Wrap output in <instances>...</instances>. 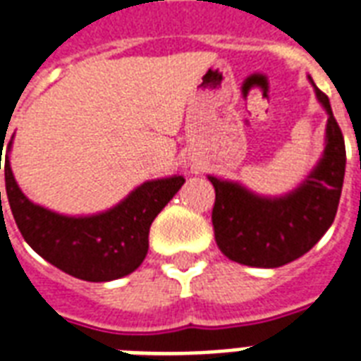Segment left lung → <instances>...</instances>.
<instances>
[{
	"instance_id": "1",
	"label": "left lung",
	"mask_w": 361,
	"mask_h": 361,
	"mask_svg": "<svg viewBox=\"0 0 361 361\" xmlns=\"http://www.w3.org/2000/svg\"><path fill=\"white\" fill-rule=\"evenodd\" d=\"M310 82L327 113L325 149L298 188L281 197H264L239 181L208 176L216 191V245L233 262L252 268L285 266L306 255L335 220L346 168L344 137L329 97L317 90L314 80Z\"/></svg>"
}]
</instances>
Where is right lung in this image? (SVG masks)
<instances>
[{
    "label": "right lung",
    "mask_w": 361,
    "mask_h": 361,
    "mask_svg": "<svg viewBox=\"0 0 361 361\" xmlns=\"http://www.w3.org/2000/svg\"><path fill=\"white\" fill-rule=\"evenodd\" d=\"M11 145L13 140L5 154V189L24 241L55 268L84 281H113L140 268L149 250L151 224L185 183L183 176L151 180L105 212L59 214L32 202L20 191L11 170ZM1 151L4 147L0 159Z\"/></svg>",
    "instance_id": "1"
}]
</instances>
